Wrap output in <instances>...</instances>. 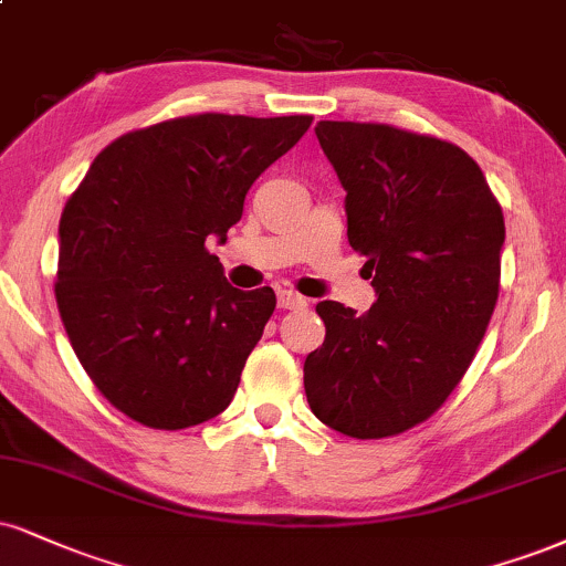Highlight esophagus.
Listing matches in <instances>:
<instances>
[{
    "label": "esophagus",
    "instance_id": "34e87169",
    "mask_svg": "<svg viewBox=\"0 0 566 566\" xmlns=\"http://www.w3.org/2000/svg\"><path fill=\"white\" fill-rule=\"evenodd\" d=\"M276 301H279V308H284V311H301L308 305V301H305L303 295H297V292H290V290L279 292Z\"/></svg>",
    "mask_w": 566,
    "mask_h": 566
}]
</instances>
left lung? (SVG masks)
I'll list each match as a JSON object with an SVG mask.
<instances>
[{
	"mask_svg": "<svg viewBox=\"0 0 566 566\" xmlns=\"http://www.w3.org/2000/svg\"><path fill=\"white\" fill-rule=\"evenodd\" d=\"M343 184L348 242L377 303L324 301L322 348L303 366L311 411L358 440L430 419L472 364L501 287L503 210L461 147L387 124L318 120Z\"/></svg>",
	"mask_w": 566,
	"mask_h": 566,
	"instance_id": "8db88e82",
	"label": "left lung"
}]
</instances>
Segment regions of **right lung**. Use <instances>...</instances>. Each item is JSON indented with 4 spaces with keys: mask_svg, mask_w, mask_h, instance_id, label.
Returning a JSON list of instances; mask_svg holds the SVG:
<instances>
[{
    "mask_svg": "<svg viewBox=\"0 0 566 566\" xmlns=\"http://www.w3.org/2000/svg\"><path fill=\"white\" fill-rule=\"evenodd\" d=\"M311 120L200 113L136 128L65 202L60 318L88 379L128 419L187 430L231 403L276 295L231 287L206 242L227 240L248 189Z\"/></svg>",
    "mask_w": 566,
    "mask_h": 566,
    "instance_id": "1",
    "label": "right lung"
}]
</instances>
